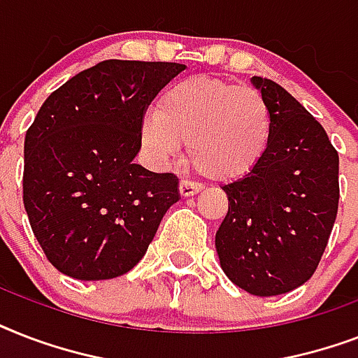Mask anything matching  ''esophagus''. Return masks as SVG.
<instances>
[{
  "mask_svg": "<svg viewBox=\"0 0 358 358\" xmlns=\"http://www.w3.org/2000/svg\"><path fill=\"white\" fill-rule=\"evenodd\" d=\"M201 189L202 185L196 184V182H191V180H182V182H180V195L182 196H193Z\"/></svg>",
  "mask_w": 358,
  "mask_h": 358,
  "instance_id": "obj_1",
  "label": "esophagus"
}]
</instances>
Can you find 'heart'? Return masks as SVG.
Listing matches in <instances>:
<instances>
[{
	"label": "heart",
	"instance_id": "heart-1",
	"mask_svg": "<svg viewBox=\"0 0 358 358\" xmlns=\"http://www.w3.org/2000/svg\"><path fill=\"white\" fill-rule=\"evenodd\" d=\"M139 131L154 162H171L187 141V156L199 173L236 182L264 162L271 145L273 113L256 87L189 76L163 89L156 111L143 115Z\"/></svg>",
	"mask_w": 358,
	"mask_h": 358
}]
</instances>
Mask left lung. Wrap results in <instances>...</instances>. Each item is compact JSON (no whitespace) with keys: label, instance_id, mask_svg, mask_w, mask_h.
Returning a JSON list of instances; mask_svg holds the SVG:
<instances>
[{"label":"left lung","instance_id":"1","mask_svg":"<svg viewBox=\"0 0 358 358\" xmlns=\"http://www.w3.org/2000/svg\"><path fill=\"white\" fill-rule=\"evenodd\" d=\"M273 113L264 162L224 185L229 212L215 234L227 277L260 297L288 294L314 275L338 212V152L286 89L255 76Z\"/></svg>","mask_w":358,"mask_h":358}]
</instances>
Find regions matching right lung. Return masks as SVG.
Listing matches in <instances>:
<instances>
[{
    "label": "right lung",
    "mask_w": 358,
    "mask_h": 358,
    "mask_svg": "<svg viewBox=\"0 0 358 358\" xmlns=\"http://www.w3.org/2000/svg\"><path fill=\"white\" fill-rule=\"evenodd\" d=\"M185 64L109 59L70 78L38 109L24 143V206L44 255L80 280L128 273L163 215L178 178L134 162L141 119Z\"/></svg>",
    "instance_id": "1"
}]
</instances>
